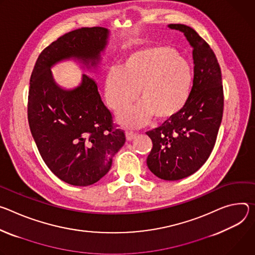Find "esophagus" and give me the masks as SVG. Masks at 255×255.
Returning a JSON list of instances; mask_svg holds the SVG:
<instances>
[{"label":"esophagus","instance_id":"34e87169","mask_svg":"<svg viewBox=\"0 0 255 255\" xmlns=\"http://www.w3.org/2000/svg\"><path fill=\"white\" fill-rule=\"evenodd\" d=\"M126 136H127L128 140H132V139H134L136 137V133L130 132V131H127L126 132Z\"/></svg>","mask_w":255,"mask_h":255}]
</instances>
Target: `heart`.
Returning a JSON list of instances; mask_svg holds the SVG:
<instances>
[{"instance_id": "obj_1", "label": "heart", "mask_w": 255, "mask_h": 255, "mask_svg": "<svg viewBox=\"0 0 255 255\" xmlns=\"http://www.w3.org/2000/svg\"><path fill=\"white\" fill-rule=\"evenodd\" d=\"M190 65L167 45L135 49L124 59L121 69H110L105 77L104 95L108 106L123 111L119 122L126 128H140L152 118L158 123L173 120L186 106L192 88Z\"/></svg>"}]
</instances>
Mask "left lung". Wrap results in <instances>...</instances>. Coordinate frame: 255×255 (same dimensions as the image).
Masks as SVG:
<instances>
[{
	"label": "left lung",
	"instance_id": "8db88e82",
	"mask_svg": "<svg viewBox=\"0 0 255 255\" xmlns=\"http://www.w3.org/2000/svg\"><path fill=\"white\" fill-rule=\"evenodd\" d=\"M184 34L192 47L193 84L186 106L173 120L147 131L153 148L147 158L151 172L164 180L187 177L210 157L224 108L222 74L210 45L183 24H169Z\"/></svg>",
	"mask_w": 255,
	"mask_h": 255
}]
</instances>
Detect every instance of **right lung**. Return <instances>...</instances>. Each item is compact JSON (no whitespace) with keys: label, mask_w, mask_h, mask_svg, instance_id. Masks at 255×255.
<instances>
[{"label":"right lung","mask_w":255,"mask_h":255,"mask_svg":"<svg viewBox=\"0 0 255 255\" xmlns=\"http://www.w3.org/2000/svg\"><path fill=\"white\" fill-rule=\"evenodd\" d=\"M108 36L103 27L64 34L41 51L30 78L27 112L35 144L50 171L76 186L91 185L109 171L126 135L113 125L93 78L83 74L78 87L64 89L50 69L71 59L96 68Z\"/></svg>","instance_id":"add662e5"}]
</instances>
